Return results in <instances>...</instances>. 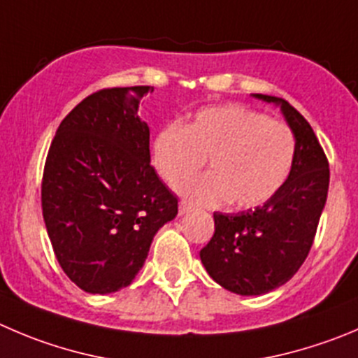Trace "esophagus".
Returning a JSON list of instances; mask_svg holds the SVG:
<instances>
[{
    "mask_svg": "<svg viewBox=\"0 0 358 358\" xmlns=\"http://www.w3.org/2000/svg\"><path fill=\"white\" fill-rule=\"evenodd\" d=\"M192 209H193V207L189 206L188 202H185V200H181V202H179V214H181V216H182V214H188Z\"/></svg>",
    "mask_w": 358,
    "mask_h": 358,
    "instance_id": "34e87169",
    "label": "esophagus"
}]
</instances>
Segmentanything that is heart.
Segmentation results:
<instances>
[{"instance_id": "heart-1", "label": "heart", "mask_w": 358, "mask_h": 358, "mask_svg": "<svg viewBox=\"0 0 358 358\" xmlns=\"http://www.w3.org/2000/svg\"><path fill=\"white\" fill-rule=\"evenodd\" d=\"M290 126L244 105L202 108L185 126L166 124L155 135L151 163L165 182L199 172L207 159L210 173L177 185L193 202H230L251 209L283 188L295 162Z\"/></svg>"}]
</instances>
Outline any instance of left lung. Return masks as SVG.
I'll use <instances>...</instances> for the list:
<instances>
[{
	"mask_svg": "<svg viewBox=\"0 0 358 358\" xmlns=\"http://www.w3.org/2000/svg\"><path fill=\"white\" fill-rule=\"evenodd\" d=\"M253 96L281 108L297 149L287 182L264 206L214 213V236L200 260L217 285L237 295L268 294L294 278L315 241L330 179L325 152L304 115L283 98Z\"/></svg>",
	"mask_w": 358,
	"mask_h": 358,
	"instance_id": "1",
	"label": "left lung"
}]
</instances>
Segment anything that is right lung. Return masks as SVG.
Wrapping results in <instances>:
<instances>
[{
  "instance_id": "obj_1",
  "label": "right lung",
  "mask_w": 358,
  "mask_h": 358,
  "mask_svg": "<svg viewBox=\"0 0 358 358\" xmlns=\"http://www.w3.org/2000/svg\"><path fill=\"white\" fill-rule=\"evenodd\" d=\"M151 86L84 98L56 131L42 179V210L64 274L87 294L131 285L177 196L151 166L149 126L137 110Z\"/></svg>"
}]
</instances>
